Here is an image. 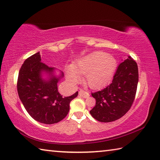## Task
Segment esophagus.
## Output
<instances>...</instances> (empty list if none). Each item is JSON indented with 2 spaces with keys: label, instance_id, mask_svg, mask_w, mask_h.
I'll return each instance as SVG.
<instances>
[{
  "label": "esophagus",
  "instance_id": "obj_1",
  "mask_svg": "<svg viewBox=\"0 0 160 160\" xmlns=\"http://www.w3.org/2000/svg\"><path fill=\"white\" fill-rule=\"evenodd\" d=\"M79 95L80 97H82L85 98H88L89 97V94L88 92H85L83 91V90H80L79 91Z\"/></svg>",
  "mask_w": 160,
  "mask_h": 160
}]
</instances>
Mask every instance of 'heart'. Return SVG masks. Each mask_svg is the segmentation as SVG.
Masks as SVG:
<instances>
[{
  "label": "heart",
  "instance_id": "1",
  "mask_svg": "<svg viewBox=\"0 0 160 160\" xmlns=\"http://www.w3.org/2000/svg\"><path fill=\"white\" fill-rule=\"evenodd\" d=\"M117 68V61L104 52H94L66 67V76L74 84L85 75V82L92 89L105 86L111 80Z\"/></svg>",
  "mask_w": 160,
  "mask_h": 160
}]
</instances>
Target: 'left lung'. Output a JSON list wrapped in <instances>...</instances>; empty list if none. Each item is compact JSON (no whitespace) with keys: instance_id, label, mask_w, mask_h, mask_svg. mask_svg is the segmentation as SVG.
<instances>
[{"instance_id":"1","label":"left lung","mask_w":160,"mask_h":160,"mask_svg":"<svg viewBox=\"0 0 160 160\" xmlns=\"http://www.w3.org/2000/svg\"><path fill=\"white\" fill-rule=\"evenodd\" d=\"M138 82L137 63L130 56L118 66L112 82L101 91L92 93L96 105L89 112L101 122L122 117L134 101Z\"/></svg>"}]
</instances>
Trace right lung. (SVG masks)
Here are the masks:
<instances>
[{
  "label": "right lung",
  "mask_w": 160,
  "mask_h": 160,
  "mask_svg": "<svg viewBox=\"0 0 160 160\" xmlns=\"http://www.w3.org/2000/svg\"><path fill=\"white\" fill-rule=\"evenodd\" d=\"M55 70L41 62L38 52L24 61L17 80V92L25 109L35 120L46 124L62 120L68 113L71 101L78 94L76 92L63 97L59 94L57 83L63 73L57 76ZM44 74L47 78L42 77Z\"/></svg>",
  "instance_id": "obj_1"
}]
</instances>
